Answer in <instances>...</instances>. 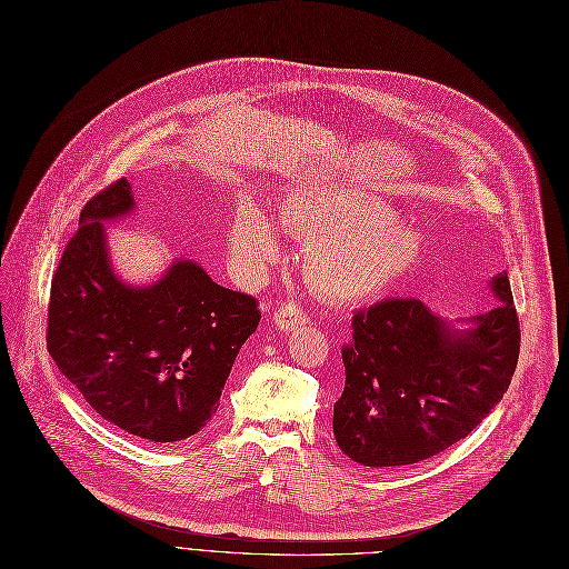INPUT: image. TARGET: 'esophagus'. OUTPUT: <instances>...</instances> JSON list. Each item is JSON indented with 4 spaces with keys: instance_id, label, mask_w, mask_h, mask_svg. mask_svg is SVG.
Masks as SVG:
<instances>
[{
    "instance_id": "esophagus-1",
    "label": "esophagus",
    "mask_w": 569,
    "mask_h": 569,
    "mask_svg": "<svg viewBox=\"0 0 569 569\" xmlns=\"http://www.w3.org/2000/svg\"><path fill=\"white\" fill-rule=\"evenodd\" d=\"M273 319L278 323V329H282V331H291L296 327H303V323H308L306 310L301 306H296V303L278 306L276 312H273Z\"/></svg>"
}]
</instances>
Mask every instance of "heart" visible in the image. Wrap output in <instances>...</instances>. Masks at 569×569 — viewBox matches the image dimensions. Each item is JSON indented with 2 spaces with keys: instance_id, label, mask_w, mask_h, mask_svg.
Wrapping results in <instances>:
<instances>
[{
  "instance_id": "obj_1",
  "label": "heart",
  "mask_w": 569,
  "mask_h": 569,
  "mask_svg": "<svg viewBox=\"0 0 569 569\" xmlns=\"http://www.w3.org/2000/svg\"><path fill=\"white\" fill-rule=\"evenodd\" d=\"M282 227L310 246L306 276L317 293L338 303L370 301L419 263L421 233L398 222L396 210L359 189H296L280 210ZM236 263L261 273L282 254L270 214L240 201L229 222Z\"/></svg>"
}]
</instances>
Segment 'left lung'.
I'll return each instance as SVG.
<instances>
[{
	"instance_id": "1",
	"label": "left lung",
	"mask_w": 569,
	"mask_h": 569,
	"mask_svg": "<svg viewBox=\"0 0 569 569\" xmlns=\"http://www.w3.org/2000/svg\"><path fill=\"white\" fill-rule=\"evenodd\" d=\"M498 303L453 331L419 299H387L351 317L345 389L333 405L338 447L361 466L421 463L489 417L517 370L521 329L507 273Z\"/></svg>"
}]
</instances>
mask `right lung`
Returning a JSON list of instances; mask_svg holds the SVG:
<instances>
[{
	"mask_svg": "<svg viewBox=\"0 0 569 569\" xmlns=\"http://www.w3.org/2000/svg\"><path fill=\"white\" fill-rule=\"evenodd\" d=\"M131 208L129 182L120 178L80 210L50 282L46 342L106 421L148 442H180L220 408L261 310L254 296L220 287L187 259L150 287L118 280L101 222Z\"/></svg>",
	"mask_w": 569,
	"mask_h": 569,
	"instance_id": "obj_1",
	"label": "right lung"
}]
</instances>
